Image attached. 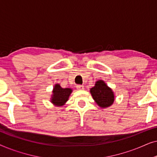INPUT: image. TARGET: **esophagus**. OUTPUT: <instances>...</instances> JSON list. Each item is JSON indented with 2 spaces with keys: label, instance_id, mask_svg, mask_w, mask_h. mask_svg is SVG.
Here are the masks:
<instances>
[{
  "label": "esophagus",
  "instance_id": "obj_1",
  "mask_svg": "<svg viewBox=\"0 0 157 157\" xmlns=\"http://www.w3.org/2000/svg\"><path fill=\"white\" fill-rule=\"evenodd\" d=\"M76 89L78 90H83V89H84V86H83V85H77Z\"/></svg>",
  "mask_w": 157,
  "mask_h": 157
}]
</instances>
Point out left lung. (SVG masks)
<instances>
[{
	"label": "left lung",
	"mask_w": 157,
	"mask_h": 157,
	"mask_svg": "<svg viewBox=\"0 0 157 157\" xmlns=\"http://www.w3.org/2000/svg\"><path fill=\"white\" fill-rule=\"evenodd\" d=\"M90 92L96 104L101 108H107L114 101V94L112 89L102 80L96 81L95 86L90 89Z\"/></svg>",
	"instance_id": "left-lung-1"
}]
</instances>
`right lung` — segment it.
<instances>
[{
    "instance_id": "right-lung-1",
    "label": "right lung",
    "mask_w": 157,
    "mask_h": 157,
    "mask_svg": "<svg viewBox=\"0 0 157 157\" xmlns=\"http://www.w3.org/2000/svg\"><path fill=\"white\" fill-rule=\"evenodd\" d=\"M71 93V89H70V88L63 89L59 83H57L53 87V94L51 98V102L54 104L55 106H63L68 100L70 94Z\"/></svg>"
}]
</instances>
